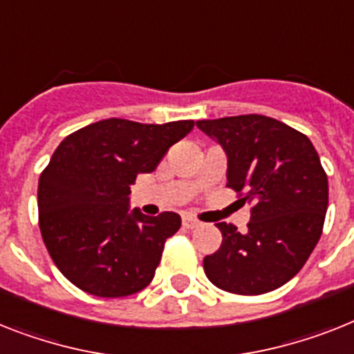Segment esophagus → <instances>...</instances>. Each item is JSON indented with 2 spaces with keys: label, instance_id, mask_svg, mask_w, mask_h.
<instances>
[{
  "label": "esophagus",
  "instance_id": "esophagus-1",
  "mask_svg": "<svg viewBox=\"0 0 354 354\" xmlns=\"http://www.w3.org/2000/svg\"><path fill=\"white\" fill-rule=\"evenodd\" d=\"M198 224H201V223H198L197 218L188 217V215H186V217H183V226L188 227V230H194V227H197Z\"/></svg>",
  "mask_w": 354,
  "mask_h": 354
}]
</instances>
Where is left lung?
Here are the masks:
<instances>
[{"mask_svg":"<svg viewBox=\"0 0 354 354\" xmlns=\"http://www.w3.org/2000/svg\"><path fill=\"white\" fill-rule=\"evenodd\" d=\"M227 156V188L251 203L246 232L218 223L223 244L204 273L227 293L262 295L293 279L322 235L328 175L313 142L259 113L197 121Z\"/></svg>","mask_w":354,"mask_h":354,"instance_id":"left-lung-1","label":"left lung"}]
</instances>
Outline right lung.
I'll use <instances>...</instances> for the list:
<instances>
[{"label": "right lung", "instance_id": "1", "mask_svg": "<svg viewBox=\"0 0 354 354\" xmlns=\"http://www.w3.org/2000/svg\"><path fill=\"white\" fill-rule=\"evenodd\" d=\"M194 121L142 124L104 119L55 148L37 186L39 230L48 255L74 286L104 299L145 289L180 217L130 212V184L151 174Z\"/></svg>", "mask_w": 354, "mask_h": 354}]
</instances>
